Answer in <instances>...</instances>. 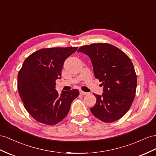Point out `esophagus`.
Returning a JSON list of instances; mask_svg holds the SVG:
<instances>
[{
  "label": "esophagus",
  "instance_id": "1",
  "mask_svg": "<svg viewBox=\"0 0 156 156\" xmlns=\"http://www.w3.org/2000/svg\"><path fill=\"white\" fill-rule=\"evenodd\" d=\"M80 94L81 95H86L88 94V93L85 92V91H80Z\"/></svg>",
  "mask_w": 156,
  "mask_h": 156
}]
</instances>
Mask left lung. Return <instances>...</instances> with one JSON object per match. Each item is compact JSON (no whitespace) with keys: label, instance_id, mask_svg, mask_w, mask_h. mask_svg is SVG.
<instances>
[{"label":"left lung","instance_id":"left-lung-1","mask_svg":"<svg viewBox=\"0 0 156 156\" xmlns=\"http://www.w3.org/2000/svg\"><path fill=\"white\" fill-rule=\"evenodd\" d=\"M78 51L90 58L95 77L103 86L102 95L94 94L97 101L91 112L105 122L122 118L131 107L136 90L137 77L131 60L119 48L106 43L82 46Z\"/></svg>","mask_w":156,"mask_h":156}]
</instances>
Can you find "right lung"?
Masks as SVG:
<instances>
[{"label":"right lung","instance_id":"1","mask_svg":"<svg viewBox=\"0 0 156 156\" xmlns=\"http://www.w3.org/2000/svg\"><path fill=\"white\" fill-rule=\"evenodd\" d=\"M77 49V47L41 49L23 62L18 74V92L25 109L37 121L47 125L61 122L79 95L76 89L61 94L55 89L64 62Z\"/></svg>","mask_w":156,"mask_h":156}]
</instances>
